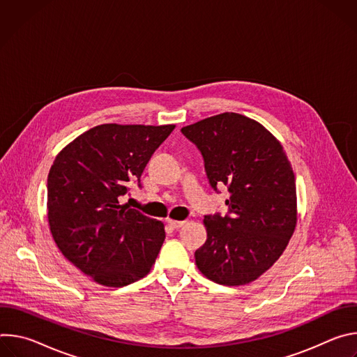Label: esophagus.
Listing matches in <instances>:
<instances>
[{
    "label": "esophagus",
    "instance_id": "obj_1",
    "mask_svg": "<svg viewBox=\"0 0 357 357\" xmlns=\"http://www.w3.org/2000/svg\"><path fill=\"white\" fill-rule=\"evenodd\" d=\"M168 223L174 227V229H181L186 225V220H168Z\"/></svg>",
    "mask_w": 357,
    "mask_h": 357
}]
</instances>
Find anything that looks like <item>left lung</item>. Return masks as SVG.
<instances>
[{
  "label": "left lung",
  "instance_id": "8db88e82",
  "mask_svg": "<svg viewBox=\"0 0 357 357\" xmlns=\"http://www.w3.org/2000/svg\"><path fill=\"white\" fill-rule=\"evenodd\" d=\"M181 131L200 151L213 190L225 185L230 193L227 215L203 220L208 240L195 252L197 268L222 285L257 280L280 259L296 225L295 176L282 145L237 113Z\"/></svg>",
  "mask_w": 357,
  "mask_h": 357
}]
</instances>
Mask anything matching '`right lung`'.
Instances as JSON below:
<instances>
[{
	"label": "right lung",
	"mask_w": 357,
	"mask_h": 357,
	"mask_svg": "<svg viewBox=\"0 0 357 357\" xmlns=\"http://www.w3.org/2000/svg\"><path fill=\"white\" fill-rule=\"evenodd\" d=\"M175 126L101 124L65 146L47 175V220L63 256L106 287L145 277L165 240L164 225L120 205Z\"/></svg>",
	"instance_id": "obj_1"
}]
</instances>
